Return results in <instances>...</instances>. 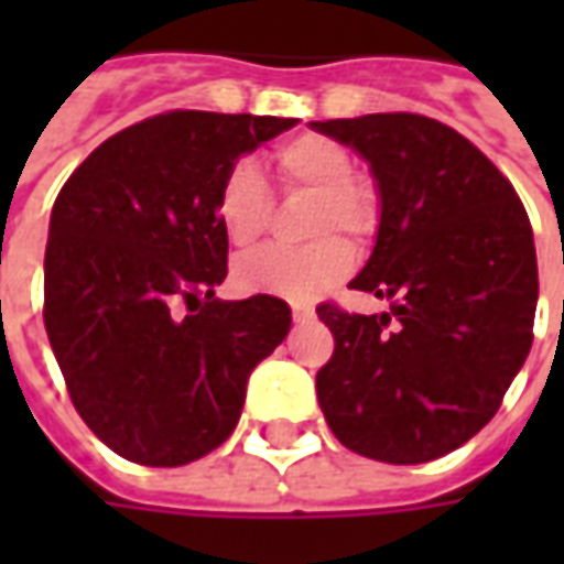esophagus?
Returning <instances> with one entry per match:
<instances>
[{
	"mask_svg": "<svg viewBox=\"0 0 564 564\" xmlns=\"http://www.w3.org/2000/svg\"><path fill=\"white\" fill-rule=\"evenodd\" d=\"M314 317V307L307 305H293V319L295 323H305V319Z\"/></svg>",
	"mask_w": 564,
	"mask_h": 564,
	"instance_id": "1",
	"label": "esophagus"
}]
</instances>
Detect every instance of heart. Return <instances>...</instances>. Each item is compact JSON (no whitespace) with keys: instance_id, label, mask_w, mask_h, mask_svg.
Listing matches in <instances>:
<instances>
[{"instance_id":"b5f03b06","label":"heart","mask_w":564,"mask_h":564,"mask_svg":"<svg viewBox=\"0 0 564 564\" xmlns=\"http://www.w3.org/2000/svg\"><path fill=\"white\" fill-rule=\"evenodd\" d=\"M274 169L286 189H314L311 235L319 238L307 247H265L238 259L235 283L245 293L278 295L290 302H307L344 281L354 269V247L344 238H368L378 226L375 189L354 177V156L326 135H295L274 150ZM269 186L253 162H235L223 174L214 198V214L235 247L257 245L269 226Z\"/></svg>"}]
</instances>
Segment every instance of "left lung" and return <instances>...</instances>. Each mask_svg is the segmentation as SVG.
Wrapping results in <instances>:
<instances>
[{"label":"left lung","instance_id":"8db88e82","mask_svg":"<svg viewBox=\"0 0 564 564\" xmlns=\"http://www.w3.org/2000/svg\"><path fill=\"white\" fill-rule=\"evenodd\" d=\"M368 162L375 250L350 286L383 314L319 305L335 354L317 371L326 423L368 459L420 465L496 416L532 347L538 259L513 186L456 129L420 115L311 123Z\"/></svg>","mask_w":564,"mask_h":564}]
</instances>
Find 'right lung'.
Masks as SVG:
<instances>
[{
	"mask_svg": "<svg viewBox=\"0 0 564 564\" xmlns=\"http://www.w3.org/2000/svg\"><path fill=\"white\" fill-rule=\"evenodd\" d=\"M295 117L172 111L117 132L51 210L44 329L68 395L117 456L177 468L238 425L250 371L286 338L274 295L223 302V174ZM191 307L173 317V305Z\"/></svg>",
	"mask_w": 564,
	"mask_h": 564,
	"instance_id": "right-lung-1",
	"label": "right lung"
}]
</instances>
